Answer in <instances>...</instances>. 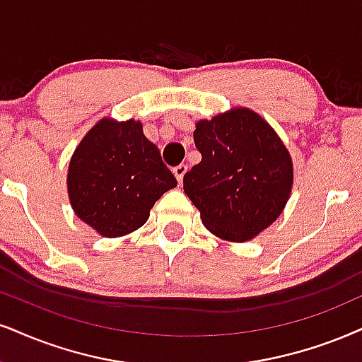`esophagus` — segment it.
<instances>
[{"instance_id": "34e87169", "label": "esophagus", "mask_w": 362, "mask_h": 362, "mask_svg": "<svg viewBox=\"0 0 362 362\" xmlns=\"http://www.w3.org/2000/svg\"><path fill=\"white\" fill-rule=\"evenodd\" d=\"M186 171H188V166H186V164H180V166H176L173 169L174 176H176V180H177V182H180V185L182 182V177H185Z\"/></svg>"}]
</instances>
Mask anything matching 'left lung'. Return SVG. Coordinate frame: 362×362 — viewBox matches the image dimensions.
I'll return each instance as SVG.
<instances>
[{
	"label": "left lung",
	"mask_w": 362,
	"mask_h": 362,
	"mask_svg": "<svg viewBox=\"0 0 362 362\" xmlns=\"http://www.w3.org/2000/svg\"><path fill=\"white\" fill-rule=\"evenodd\" d=\"M202 163L185 174V193L218 238L248 242L284 211L293 185L287 147L265 119L236 107L196 122Z\"/></svg>",
	"instance_id": "8db88e82"
}]
</instances>
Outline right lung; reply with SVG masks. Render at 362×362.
<instances>
[{"label":"right lung","instance_id":"1","mask_svg":"<svg viewBox=\"0 0 362 362\" xmlns=\"http://www.w3.org/2000/svg\"><path fill=\"white\" fill-rule=\"evenodd\" d=\"M176 177L139 120L102 119L70 159L66 188L75 215L105 238L132 233Z\"/></svg>","mask_w":362,"mask_h":362}]
</instances>
